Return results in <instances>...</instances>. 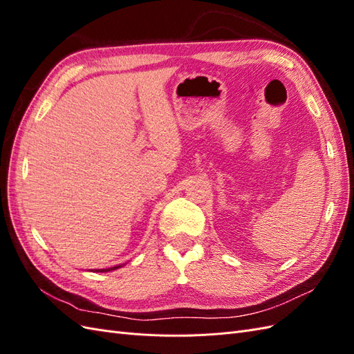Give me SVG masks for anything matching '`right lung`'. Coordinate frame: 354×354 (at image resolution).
Returning <instances> with one entry per match:
<instances>
[{
  "label": "right lung",
  "mask_w": 354,
  "mask_h": 354,
  "mask_svg": "<svg viewBox=\"0 0 354 354\" xmlns=\"http://www.w3.org/2000/svg\"><path fill=\"white\" fill-rule=\"evenodd\" d=\"M124 264H121V266H115V267H109V269H94V270H91V272H100V273H103V272H112V270H116V269H120V267H122Z\"/></svg>",
  "instance_id": "add662e5"
}]
</instances>
